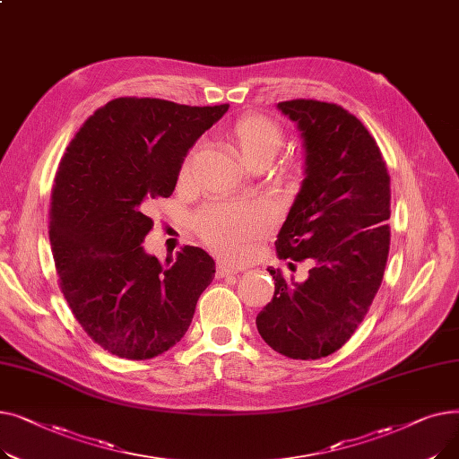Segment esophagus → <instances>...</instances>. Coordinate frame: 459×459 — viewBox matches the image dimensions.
Masks as SVG:
<instances>
[{
  "label": "esophagus",
  "instance_id": "34e87169",
  "mask_svg": "<svg viewBox=\"0 0 459 459\" xmlns=\"http://www.w3.org/2000/svg\"><path fill=\"white\" fill-rule=\"evenodd\" d=\"M215 273H217V277H229V275H236L238 268L230 266V264H227L225 260H220V262H217Z\"/></svg>",
  "mask_w": 459,
  "mask_h": 459
}]
</instances>
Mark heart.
<instances>
[{
    "instance_id": "b5f03b06",
    "label": "heart",
    "mask_w": 459,
    "mask_h": 459,
    "mask_svg": "<svg viewBox=\"0 0 459 459\" xmlns=\"http://www.w3.org/2000/svg\"><path fill=\"white\" fill-rule=\"evenodd\" d=\"M229 141L246 165L273 158L282 144V132L272 118L247 113L229 128ZM193 227L215 253L225 258H246L256 238L270 229V212L258 203L210 204L193 217Z\"/></svg>"
}]
</instances>
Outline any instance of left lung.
<instances>
[{"label": "left lung", "instance_id": "left-lung-1", "mask_svg": "<svg viewBox=\"0 0 459 459\" xmlns=\"http://www.w3.org/2000/svg\"><path fill=\"white\" fill-rule=\"evenodd\" d=\"M277 108L301 132L305 178L275 247L279 258L312 268L303 282L268 268L275 294L256 329L284 357L322 359L350 341L381 286L391 177L376 139L342 106L298 99Z\"/></svg>", "mask_w": 459, "mask_h": 459}]
</instances>
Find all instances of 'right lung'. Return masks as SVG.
<instances>
[{"label":"right lung","instance_id":"1","mask_svg":"<svg viewBox=\"0 0 459 459\" xmlns=\"http://www.w3.org/2000/svg\"><path fill=\"white\" fill-rule=\"evenodd\" d=\"M229 109L115 99L70 141L56 173L50 244L72 315L108 353L143 360L186 334L213 258L184 246L169 266L147 255L152 199L171 197L195 141Z\"/></svg>","mask_w":459,"mask_h":459}]
</instances>
